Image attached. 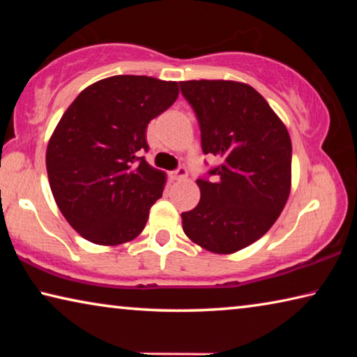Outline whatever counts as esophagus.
Returning <instances> with one entry per match:
<instances>
[{"label":"esophagus","instance_id":"34e87169","mask_svg":"<svg viewBox=\"0 0 357 357\" xmlns=\"http://www.w3.org/2000/svg\"><path fill=\"white\" fill-rule=\"evenodd\" d=\"M185 178H187V170H185L184 167H179L176 172L172 173V179L173 181H183Z\"/></svg>","mask_w":357,"mask_h":357}]
</instances>
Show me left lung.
<instances>
[{"label": "left lung", "instance_id": "1", "mask_svg": "<svg viewBox=\"0 0 357 357\" xmlns=\"http://www.w3.org/2000/svg\"><path fill=\"white\" fill-rule=\"evenodd\" d=\"M202 130V149L222 159L197 179L200 203L181 214L187 238L214 253L255 243L279 219L291 190V140L273 108L250 84L181 82Z\"/></svg>", "mask_w": 357, "mask_h": 357}]
</instances>
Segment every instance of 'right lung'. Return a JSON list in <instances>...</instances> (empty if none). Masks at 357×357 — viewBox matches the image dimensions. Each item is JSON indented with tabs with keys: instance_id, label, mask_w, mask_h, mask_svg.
Instances as JSON below:
<instances>
[{
	"instance_id": "obj_1",
	"label": "right lung",
	"mask_w": 357,
	"mask_h": 357,
	"mask_svg": "<svg viewBox=\"0 0 357 357\" xmlns=\"http://www.w3.org/2000/svg\"><path fill=\"white\" fill-rule=\"evenodd\" d=\"M176 82L146 75L104 78L77 96L47 146V173L61 214L99 245L137 238L162 197L165 173L151 167L146 128L178 99Z\"/></svg>"
}]
</instances>
